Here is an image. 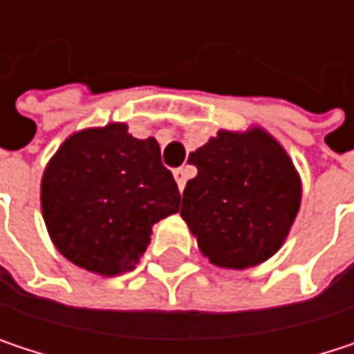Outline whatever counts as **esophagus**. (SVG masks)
I'll return each instance as SVG.
<instances>
[{"mask_svg": "<svg viewBox=\"0 0 354 354\" xmlns=\"http://www.w3.org/2000/svg\"><path fill=\"white\" fill-rule=\"evenodd\" d=\"M174 178H176L178 188H180V190H184L186 180H188V168H176V170H174Z\"/></svg>", "mask_w": 354, "mask_h": 354, "instance_id": "obj_1", "label": "esophagus"}]
</instances>
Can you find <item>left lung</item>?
Masks as SVG:
<instances>
[{
    "mask_svg": "<svg viewBox=\"0 0 354 354\" xmlns=\"http://www.w3.org/2000/svg\"><path fill=\"white\" fill-rule=\"evenodd\" d=\"M198 174L182 192L180 215L211 264L242 270L283 246L301 203V180L264 129L219 131L188 156Z\"/></svg>",
    "mask_w": 354,
    "mask_h": 354,
    "instance_id": "8db88e82",
    "label": "left lung"
}]
</instances>
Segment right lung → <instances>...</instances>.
Returning <instances> with one entry per match:
<instances>
[{
	"label": "right lung",
	"mask_w": 354,
	"mask_h": 354,
	"mask_svg": "<svg viewBox=\"0 0 354 354\" xmlns=\"http://www.w3.org/2000/svg\"><path fill=\"white\" fill-rule=\"evenodd\" d=\"M40 207L69 262L114 277L135 268L153 223L178 211L180 192L158 141L110 122L77 131L59 147L42 174Z\"/></svg>",
	"instance_id": "obj_1"
}]
</instances>
